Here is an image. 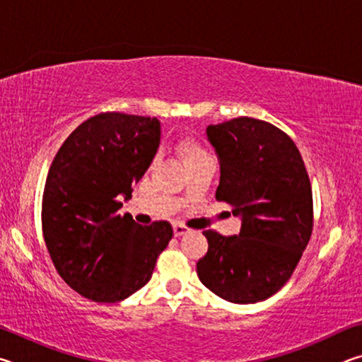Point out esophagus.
<instances>
[{"instance_id": "esophagus-1", "label": "esophagus", "mask_w": 362, "mask_h": 362, "mask_svg": "<svg viewBox=\"0 0 362 362\" xmlns=\"http://www.w3.org/2000/svg\"><path fill=\"white\" fill-rule=\"evenodd\" d=\"M187 231H188L187 226H183V225H180V223H175V225H174V235H175V236L185 235Z\"/></svg>"}]
</instances>
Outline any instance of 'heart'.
<instances>
[{
  "instance_id": "heart-1",
  "label": "heart",
  "mask_w": 362,
  "mask_h": 362,
  "mask_svg": "<svg viewBox=\"0 0 362 362\" xmlns=\"http://www.w3.org/2000/svg\"><path fill=\"white\" fill-rule=\"evenodd\" d=\"M180 151H182L183 158H185V161H188V159H193V158L207 155L203 146L198 145V144H194V142H183L180 145Z\"/></svg>"
}]
</instances>
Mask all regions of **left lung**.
Returning <instances> with one entry per match:
<instances>
[{
	"instance_id": "left-lung-1",
	"label": "left lung",
	"mask_w": 362,
	"mask_h": 362,
	"mask_svg": "<svg viewBox=\"0 0 362 362\" xmlns=\"http://www.w3.org/2000/svg\"><path fill=\"white\" fill-rule=\"evenodd\" d=\"M220 161L217 201L241 217L240 235L206 230L199 281L231 303H255L292 276L313 231V194L305 163L286 132L267 121L235 118L206 129Z\"/></svg>"
}]
</instances>
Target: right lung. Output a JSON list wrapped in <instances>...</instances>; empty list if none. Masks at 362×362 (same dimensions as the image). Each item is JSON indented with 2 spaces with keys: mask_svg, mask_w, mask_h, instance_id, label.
<instances>
[{
  "mask_svg": "<svg viewBox=\"0 0 362 362\" xmlns=\"http://www.w3.org/2000/svg\"><path fill=\"white\" fill-rule=\"evenodd\" d=\"M156 118L107 112L81 122L60 146L42 193V236L66 284L93 302L116 303L148 283L173 240L166 220L119 216L155 158Z\"/></svg>",
  "mask_w": 362,
  "mask_h": 362,
  "instance_id": "add662e5",
  "label": "right lung"
}]
</instances>
